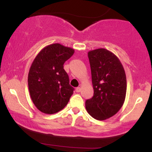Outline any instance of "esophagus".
I'll list each match as a JSON object with an SVG mask.
<instances>
[{
    "mask_svg": "<svg viewBox=\"0 0 152 152\" xmlns=\"http://www.w3.org/2000/svg\"><path fill=\"white\" fill-rule=\"evenodd\" d=\"M76 91L77 92V93H78V92L81 91V87H77V88H76Z\"/></svg>",
    "mask_w": 152,
    "mask_h": 152,
    "instance_id": "obj_1",
    "label": "esophagus"
}]
</instances>
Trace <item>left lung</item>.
<instances>
[{"mask_svg":"<svg viewBox=\"0 0 152 152\" xmlns=\"http://www.w3.org/2000/svg\"><path fill=\"white\" fill-rule=\"evenodd\" d=\"M94 96L86 101L87 112L97 120H106L119 111L126 98V77L118 58L106 48L88 52Z\"/></svg>","mask_w":152,"mask_h":152,"instance_id":"1","label":"left lung"}]
</instances>
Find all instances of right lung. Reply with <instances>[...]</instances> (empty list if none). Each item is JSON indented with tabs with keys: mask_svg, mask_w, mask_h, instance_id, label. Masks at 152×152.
Returning <instances> with one entry per match:
<instances>
[{
	"mask_svg": "<svg viewBox=\"0 0 152 152\" xmlns=\"http://www.w3.org/2000/svg\"><path fill=\"white\" fill-rule=\"evenodd\" d=\"M74 49L60 43L43 48L31 64L28 76L29 93L36 107L41 112L53 114L67 105L74 94L64 64Z\"/></svg>",
	"mask_w": 152,
	"mask_h": 152,
	"instance_id": "right-lung-1",
	"label": "right lung"
}]
</instances>
